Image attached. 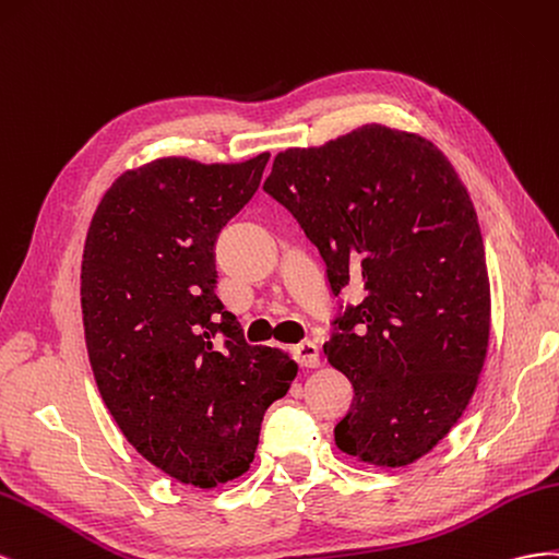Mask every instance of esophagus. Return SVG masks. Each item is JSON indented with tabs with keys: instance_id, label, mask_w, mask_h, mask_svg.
Wrapping results in <instances>:
<instances>
[{
	"instance_id": "1",
	"label": "esophagus",
	"mask_w": 559,
	"mask_h": 559,
	"mask_svg": "<svg viewBox=\"0 0 559 559\" xmlns=\"http://www.w3.org/2000/svg\"><path fill=\"white\" fill-rule=\"evenodd\" d=\"M293 358L301 365V368H318L321 365V354L313 342H301L293 346Z\"/></svg>"
}]
</instances>
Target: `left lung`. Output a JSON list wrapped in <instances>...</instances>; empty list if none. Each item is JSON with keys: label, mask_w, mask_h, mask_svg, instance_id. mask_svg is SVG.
<instances>
[{"label": "left lung", "mask_w": 559, "mask_h": 559, "mask_svg": "<svg viewBox=\"0 0 559 559\" xmlns=\"http://www.w3.org/2000/svg\"><path fill=\"white\" fill-rule=\"evenodd\" d=\"M321 250L340 295L325 358L354 384L337 448L374 468L428 454L480 379L491 321L480 225L459 173L433 142L381 123L321 147L278 152L264 182Z\"/></svg>", "instance_id": "left-lung-1"}]
</instances>
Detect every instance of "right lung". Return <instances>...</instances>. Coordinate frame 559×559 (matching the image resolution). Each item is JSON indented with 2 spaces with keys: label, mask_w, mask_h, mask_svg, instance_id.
<instances>
[{
  "label": "right lung",
  "mask_w": 559,
  "mask_h": 559,
  "mask_svg": "<svg viewBox=\"0 0 559 559\" xmlns=\"http://www.w3.org/2000/svg\"><path fill=\"white\" fill-rule=\"evenodd\" d=\"M266 162L164 156L126 170L84 243V334L103 401L138 454L201 489L250 468L264 409L297 377L285 350L246 344L215 295L217 236Z\"/></svg>",
  "instance_id": "add662e5"
}]
</instances>
